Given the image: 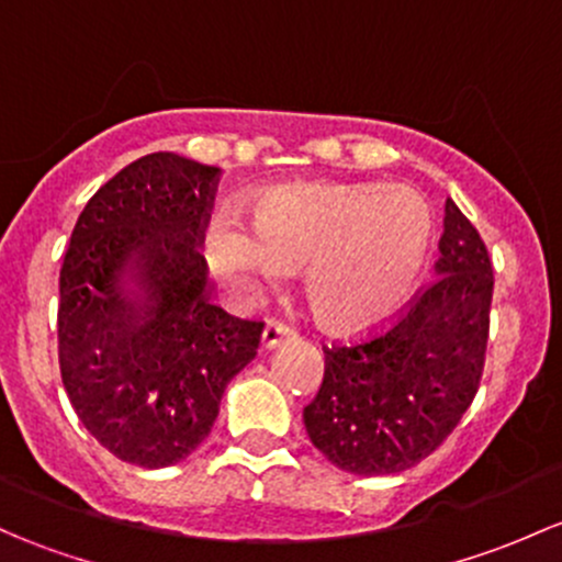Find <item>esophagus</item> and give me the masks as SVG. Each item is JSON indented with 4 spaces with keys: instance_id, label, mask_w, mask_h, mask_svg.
<instances>
[{
    "instance_id": "obj_1",
    "label": "esophagus",
    "mask_w": 562,
    "mask_h": 562,
    "mask_svg": "<svg viewBox=\"0 0 562 562\" xmlns=\"http://www.w3.org/2000/svg\"><path fill=\"white\" fill-rule=\"evenodd\" d=\"M293 336H296V330L288 326V323L269 321V323H266L263 334H261V345L266 347V350H271V347L282 345V341H291Z\"/></svg>"
}]
</instances>
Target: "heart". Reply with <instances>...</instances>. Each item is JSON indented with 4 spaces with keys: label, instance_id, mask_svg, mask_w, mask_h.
I'll use <instances>...</instances> for the list:
<instances>
[{
    "label": "heart",
    "instance_id": "b5f03b06",
    "mask_svg": "<svg viewBox=\"0 0 562 562\" xmlns=\"http://www.w3.org/2000/svg\"><path fill=\"white\" fill-rule=\"evenodd\" d=\"M434 217L420 196L380 186H282L252 204L250 232L217 217L204 239L210 269L263 288L304 266L312 312L334 328L385 317L420 277Z\"/></svg>",
    "mask_w": 562,
    "mask_h": 562
}]
</instances>
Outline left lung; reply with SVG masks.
Instances as JSON below:
<instances>
[{
  "mask_svg": "<svg viewBox=\"0 0 562 562\" xmlns=\"http://www.w3.org/2000/svg\"><path fill=\"white\" fill-rule=\"evenodd\" d=\"M439 252V277L387 326L323 345L326 374L304 406V425L336 469L358 476L412 469L439 450L480 390L493 263L452 199Z\"/></svg>",
  "mask_w": 562,
  "mask_h": 562,
  "instance_id": "8db88e82",
  "label": "left lung"
}]
</instances>
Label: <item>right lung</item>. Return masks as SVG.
Listing matches in <instances>:
<instances>
[{
    "label": "right lung",
    "instance_id": "right-lung-1",
    "mask_svg": "<svg viewBox=\"0 0 562 562\" xmlns=\"http://www.w3.org/2000/svg\"><path fill=\"white\" fill-rule=\"evenodd\" d=\"M217 180L221 169L177 153L137 158L88 199L61 263L64 390L88 434L142 469L202 445L226 385L261 345V321L206 301L199 247Z\"/></svg>",
    "mask_w": 562,
    "mask_h": 562
}]
</instances>
